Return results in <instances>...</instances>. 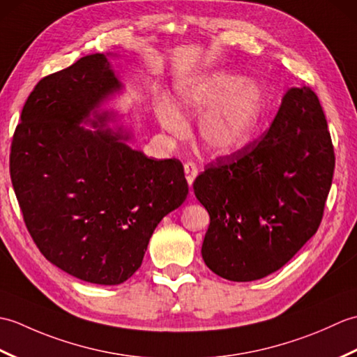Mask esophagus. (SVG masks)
<instances>
[{
	"instance_id": "34e87169",
	"label": "esophagus",
	"mask_w": 357,
	"mask_h": 357,
	"mask_svg": "<svg viewBox=\"0 0 357 357\" xmlns=\"http://www.w3.org/2000/svg\"><path fill=\"white\" fill-rule=\"evenodd\" d=\"M184 173H185V179H187L188 185H192L195 178L198 176V165H196L195 162H190V161L185 162L184 164Z\"/></svg>"
}]
</instances>
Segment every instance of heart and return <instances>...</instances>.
Masks as SVG:
<instances>
[{
  "label": "heart",
  "mask_w": 357,
  "mask_h": 357,
  "mask_svg": "<svg viewBox=\"0 0 357 357\" xmlns=\"http://www.w3.org/2000/svg\"><path fill=\"white\" fill-rule=\"evenodd\" d=\"M178 105L190 115L206 113L199 123L201 142L213 153L231 155L255 138L264 116L265 96L256 82L216 70L181 86ZM156 113L164 130L184 133V119L172 104L162 101Z\"/></svg>",
  "instance_id": "heart-1"
}]
</instances>
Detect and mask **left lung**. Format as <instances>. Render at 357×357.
<instances>
[{"instance_id":"obj_1","label":"left lung","mask_w":357,"mask_h":357,"mask_svg":"<svg viewBox=\"0 0 357 357\" xmlns=\"http://www.w3.org/2000/svg\"><path fill=\"white\" fill-rule=\"evenodd\" d=\"M335 173L328 124L312 89L291 87L262 138L218 156L193 183L210 225L202 259L224 279L271 275L317 231Z\"/></svg>"}]
</instances>
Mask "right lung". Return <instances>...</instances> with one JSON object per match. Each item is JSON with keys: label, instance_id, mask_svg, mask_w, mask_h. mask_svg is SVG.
<instances>
[{"label": "right lung", "instance_id": "add662e5", "mask_svg": "<svg viewBox=\"0 0 357 357\" xmlns=\"http://www.w3.org/2000/svg\"><path fill=\"white\" fill-rule=\"evenodd\" d=\"M121 89L104 53L35 86L10 146V179L45 259L81 280L118 285L141 267L156 225L187 198L184 167L133 150L102 126L81 127Z\"/></svg>", "mask_w": 357, "mask_h": 357}]
</instances>
